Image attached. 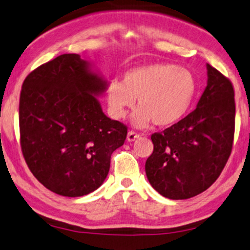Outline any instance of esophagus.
I'll use <instances>...</instances> for the list:
<instances>
[{
    "label": "esophagus",
    "instance_id": "obj_1",
    "mask_svg": "<svg viewBox=\"0 0 250 250\" xmlns=\"http://www.w3.org/2000/svg\"><path fill=\"white\" fill-rule=\"evenodd\" d=\"M138 137H140V135L135 133V131H129L127 135V141L128 142H134V141L137 140Z\"/></svg>",
    "mask_w": 250,
    "mask_h": 250
}]
</instances>
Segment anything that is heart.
Instances as JSON below:
<instances>
[{"label":"heart","instance_id":"obj_1","mask_svg":"<svg viewBox=\"0 0 250 250\" xmlns=\"http://www.w3.org/2000/svg\"><path fill=\"white\" fill-rule=\"evenodd\" d=\"M197 93L193 74L174 64L155 62L131 68L122 83L112 81L107 88V101L115 119H125L136 104L133 114L135 127L146 128L151 122L157 127H170L190 109Z\"/></svg>","mask_w":250,"mask_h":250}]
</instances>
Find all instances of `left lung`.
Returning a JSON list of instances; mask_svg holds the SVG:
<instances>
[{
  "instance_id": "8db88e82",
  "label": "left lung",
  "mask_w": 250,
  "mask_h": 250,
  "mask_svg": "<svg viewBox=\"0 0 250 250\" xmlns=\"http://www.w3.org/2000/svg\"><path fill=\"white\" fill-rule=\"evenodd\" d=\"M207 86L197 108L178 123L151 135L154 151L146 162L152 188L165 198L188 199L220 176L233 146V85L209 64Z\"/></svg>"
}]
</instances>
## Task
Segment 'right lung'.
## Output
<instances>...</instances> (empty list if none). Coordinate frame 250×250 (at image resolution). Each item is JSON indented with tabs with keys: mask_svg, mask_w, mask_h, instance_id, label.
Here are the masks:
<instances>
[{
	"mask_svg": "<svg viewBox=\"0 0 250 250\" xmlns=\"http://www.w3.org/2000/svg\"><path fill=\"white\" fill-rule=\"evenodd\" d=\"M108 83L89 62L66 53L24 80L20 98L22 152L45 188L64 197L95 191L106 179L110 156L127 127L102 112Z\"/></svg>",
	"mask_w": 250,
	"mask_h": 250,
	"instance_id": "right-lung-1",
	"label": "right lung"
}]
</instances>
